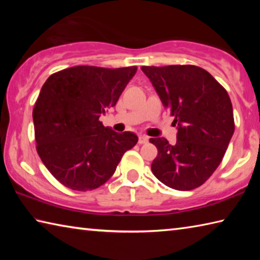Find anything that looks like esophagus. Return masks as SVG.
<instances>
[{
	"label": "esophagus",
	"mask_w": 260,
	"mask_h": 260,
	"mask_svg": "<svg viewBox=\"0 0 260 260\" xmlns=\"http://www.w3.org/2000/svg\"><path fill=\"white\" fill-rule=\"evenodd\" d=\"M148 140H149L148 136H146V135H140V136H139V144L147 143Z\"/></svg>",
	"instance_id": "34e87169"
}]
</instances>
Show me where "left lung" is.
<instances>
[{"instance_id": "1", "label": "left lung", "mask_w": 260, "mask_h": 260, "mask_svg": "<svg viewBox=\"0 0 260 260\" xmlns=\"http://www.w3.org/2000/svg\"><path fill=\"white\" fill-rule=\"evenodd\" d=\"M141 70L178 125L173 146L164 138L150 139L158 150L151 164L153 175L177 190L202 186L220 165L234 133L230 95L208 71L195 65Z\"/></svg>"}]
</instances>
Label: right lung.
<instances>
[{
	"instance_id": "1",
	"label": "right lung",
	"mask_w": 260,
	"mask_h": 260,
	"mask_svg": "<svg viewBox=\"0 0 260 260\" xmlns=\"http://www.w3.org/2000/svg\"><path fill=\"white\" fill-rule=\"evenodd\" d=\"M136 70L81 65L51 74L42 86L33 109L37 151L63 186L78 191L101 187L138 143L135 134L116 133L100 121Z\"/></svg>"
}]
</instances>
